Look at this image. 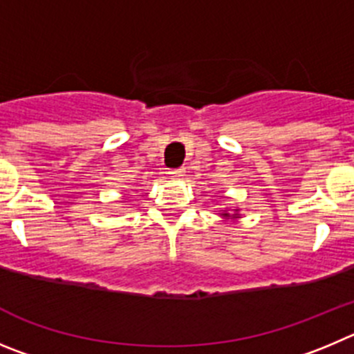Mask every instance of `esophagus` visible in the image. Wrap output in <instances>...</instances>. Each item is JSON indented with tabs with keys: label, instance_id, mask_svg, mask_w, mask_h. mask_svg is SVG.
Returning a JSON list of instances; mask_svg holds the SVG:
<instances>
[{
	"label": "esophagus",
	"instance_id": "obj_1",
	"mask_svg": "<svg viewBox=\"0 0 354 354\" xmlns=\"http://www.w3.org/2000/svg\"><path fill=\"white\" fill-rule=\"evenodd\" d=\"M169 174H173L174 178H180V176H183V174H185V171H183V169H174V171H171Z\"/></svg>",
	"mask_w": 354,
	"mask_h": 354
}]
</instances>
